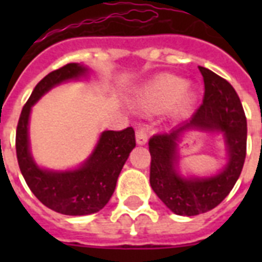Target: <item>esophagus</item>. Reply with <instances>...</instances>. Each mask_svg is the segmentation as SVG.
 <instances>
[{
  "label": "esophagus",
  "mask_w": 262,
  "mask_h": 262,
  "mask_svg": "<svg viewBox=\"0 0 262 262\" xmlns=\"http://www.w3.org/2000/svg\"><path fill=\"white\" fill-rule=\"evenodd\" d=\"M136 141H137V144H139V145H144V144H147L148 135L144 127H139V129H137V132H136Z\"/></svg>",
  "instance_id": "34e87169"
}]
</instances>
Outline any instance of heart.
<instances>
[{
  "label": "heart",
  "mask_w": 262,
  "mask_h": 262,
  "mask_svg": "<svg viewBox=\"0 0 262 262\" xmlns=\"http://www.w3.org/2000/svg\"><path fill=\"white\" fill-rule=\"evenodd\" d=\"M193 100L194 95L186 88L185 80L175 76H160L140 95L139 104L144 108H164L178 102L179 106L186 108Z\"/></svg>",
  "instance_id": "heart-1"
}]
</instances>
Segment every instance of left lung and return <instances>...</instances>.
Listing matches in <instances>:
<instances>
[{
  "instance_id": "1",
  "label": "left lung",
  "mask_w": 262,
  "mask_h": 262,
  "mask_svg": "<svg viewBox=\"0 0 262 262\" xmlns=\"http://www.w3.org/2000/svg\"><path fill=\"white\" fill-rule=\"evenodd\" d=\"M204 79V99L191 118L168 133L149 139V183L156 195L177 215L195 216L217 207L239 178L245 158L248 123L235 90L227 80L199 67ZM220 131L228 145L229 163L215 177L183 179L176 171V144L185 130Z\"/></svg>"
}]
</instances>
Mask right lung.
<instances>
[{
    "mask_svg": "<svg viewBox=\"0 0 262 262\" xmlns=\"http://www.w3.org/2000/svg\"><path fill=\"white\" fill-rule=\"evenodd\" d=\"M85 73L87 68L83 65L67 63L45 76L23 107L16 130L18 167L28 187L43 205L69 216L91 215L108 203L119 172L136 147L133 127L118 132L106 130L100 135L92 155L76 170L51 171L43 170L35 163L28 141L31 107L53 87L67 80L79 79Z\"/></svg>",
    "mask_w": 262,
    "mask_h": 262,
    "instance_id": "right-lung-1",
    "label": "right lung"
}]
</instances>
